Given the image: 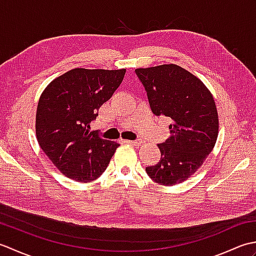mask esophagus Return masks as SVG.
Listing matches in <instances>:
<instances>
[{"instance_id":"esophagus-1","label":"esophagus","mask_w":256,"mask_h":256,"mask_svg":"<svg viewBox=\"0 0 256 256\" xmlns=\"http://www.w3.org/2000/svg\"><path fill=\"white\" fill-rule=\"evenodd\" d=\"M125 143H128V144H132V145H136V146H138V145H140L143 143V140H124Z\"/></svg>"}]
</instances>
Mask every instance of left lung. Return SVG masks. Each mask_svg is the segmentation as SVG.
Here are the masks:
<instances>
[{
	"label": "left lung",
	"mask_w": 256,
	"mask_h": 256,
	"mask_svg": "<svg viewBox=\"0 0 256 256\" xmlns=\"http://www.w3.org/2000/svg\"><path fill=\"white\" fill-rule=\"evenodd\" d=\"M155 116L170 121V136L158 144L160 160L146 167L153 180L174 186L186 180L214 150L219 132L216 106L202 81L174 64L135 69Z\"/></svg>",
	"instance_id": "1"
}]
</instances>
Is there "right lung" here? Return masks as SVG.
I'll return each instance as SVG.
<instances>
[{
  "mask_svg": "<svg viewBox=\"0 0 256 256\" xmlns=\"http://www.w3.org/2000/svg\"><path fill=\"white\" fill-rule=\"evenodd\" d=\"M125 72L74 68L42 91L36 112V138L66 177L90 182L106 170L120 144L91 132L90 123L121 84Z\"/></svg>",
  "mask_w": 256,
  "mask_h": 256,
  "instance_id": "add662e5",
  "label": "right lung"
}]
</instances>
